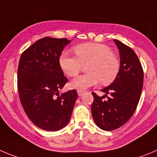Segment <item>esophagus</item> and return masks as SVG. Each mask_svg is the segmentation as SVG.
<instances>
[{
	"label": "esophagus",
	"mask_w": 157,
	"mask_h": 157,
	"mask_svg": "<svg viewBox=\"0 0 157 157\" xmlns=\"http://www.w3.org/2000/svg\"><path fill=\"white\" fill-rule=\"evenodd\" d=\"M83 93H84L83 90H77V94H78V96H82V95L83 94Z\"/></svg>",
	"instance_id": "34e87169"
}]
</instances>
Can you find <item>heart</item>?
Returning <instances> with one entry per match:
<instances>
[{
  "instance_id": "b5f03b06",
  "label": "heart",
  "mask_w": 157,
  "mask_h": 157,
  "mask_svg": "<svg viewBox=\"0 0 157 157\" xmlns=\"http://www.w3.org/2000/svg\"><path fill=\"white\" fill-rule=\"evenodd\" d=\"M76 56L64 52L59 58L61 70L69 77L79 74L83 65L87 66V74L79 76L72 80V88L84 90L96 85L98 82L103 84L112 83L118 75L120 69L118 58L112 49L105 44L88 42L74 47Z\"/></svg>"
}]
</instances>
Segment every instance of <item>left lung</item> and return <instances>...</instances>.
Segmentation results:
<instances>
[{"instance_id": "8db88e82", "label": "left lung", "mask_w": 157, "mask_h": 157, "mask_svg": "<svg viewBox=\"0 0 157 157\" xmlns=\"http://www.w3.org/2000/svg\"><path fill=\"white\" fill-rule=\"evenodd\" d=\"M120 69L111 85L103 88L104 96L92 93L91 114L96 125L105 131L120 128L132 116L140 101L143 85V70L134 51L117 39ZM109 97H107V95ZM107 100H104V96Z\"/></svg>"}]
</instances>
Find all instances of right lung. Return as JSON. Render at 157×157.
Wrapping results in <instances>:
<instances>
[{
    "label": "right lung",
    "mask_w": 157,
    "mask_h": 157,
    "mask_svg": "<svg viewBox=\"0 0 157 157\" xmlns=\"http://www.w3.org/2000/svg\"><path fill=\"white\" fill-rule=\"evenodd\" d=\"M67 39L45 37L22 52L17 68L19 98L29 119L46 131H57L68 124L77 100L75 90L59 95L67 83L59 58Z\"/></svg>",
    "instance_id": "add662e5"
}]
</instances>
